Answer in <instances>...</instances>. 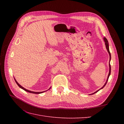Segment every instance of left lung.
Segmentation results:
<instances>
[{
    "instance_id": "obj_1",
    "label": "left lung",
    "mask_w": 124,
    "mask_h": 124,
    "mask_svg": "<svg viewBox=\"0 0 124 124\" xmlns=\"http://www.w3.org/2000/svg\"><path fill=\"white\" fill-rule=\"evenodd\" d=\"M104 41H105V44H106V48H107V51H108V54H109V55H110V60H111V53H110V51H109V47H108V40L106 38H104ZM109 68H110L109 73H108V78H107V81H106V83H105V84L104 85V86H103V87H102V88H100V89H99L98 91H96V92H95L93 93H97V92H98L99 91V90H100L101 89L103 88L104 87V86H105V85H106V84H107V82H108V78H109V76H110V74H111V65H110V63H109Z\"/></svg>"
}]
</instances>
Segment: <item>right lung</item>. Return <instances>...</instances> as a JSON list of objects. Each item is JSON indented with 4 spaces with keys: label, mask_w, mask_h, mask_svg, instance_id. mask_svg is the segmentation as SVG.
I'll use <instances>...</instances> for the list:
<instances>
[{
    "label": "right lung",
    "mask_w": 124,
    "mask_h": 124,
    "mask_svg": "<svg viewBox=\"0 0 124 124\" xmlns=\"http://www.w3.org/2000/svg\"><path fill=\"white\" fill-rule=\"evenodd\" d=\"M14 80H15V81H16V84H17V85L19 86V87H20V88H21L22 89H24V91H25L26 92H28V93H36V94H39V93H43L44 92H32V91H29V90H27V89H25V88H24L23 87H22V86H21L19 84H18L17 82V81H16V80L14 78ZM44 92H46V91H44Z\"/></svg>",
    "instance_id": "right-lung-1"
}]
</instances>
